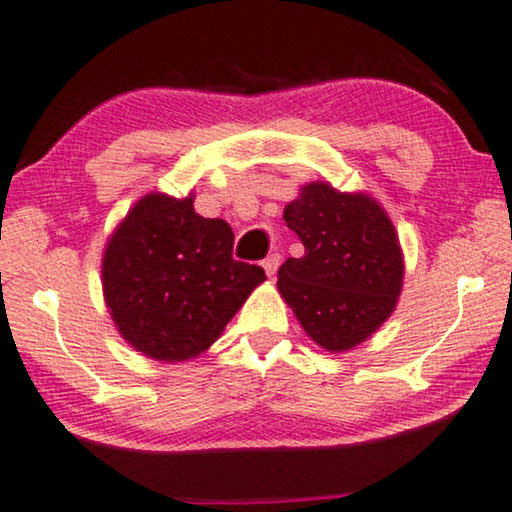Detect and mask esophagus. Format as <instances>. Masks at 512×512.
Wrapping results in <instances>:
<instances>
[{
	"instance_id": "34e87169",
	"label": "esophagus",
	"mask_w": 512,
	"mask_h": 512,
	"mask_svg": "<svg viewBox=\"0 0 512 512\" xmlns=\"http://www.w3.org/2000/svg\"><path fill=\"white\" fill-rule=\"evenodd\" d=\"M262 266H264V271H266V276H273V273L278 271V266H280V255H269L262 262Z\"/></svg>"
}]
</instances>
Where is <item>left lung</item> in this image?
<instances>
[{
  "mask_svg": "<svg viewBox=\"0 0 512 512\" xmlns=\"http://www.w3.org/2000/svg\"><path fill=\"white\" fill-rule=\"evenodd\" d=\"M304 257L278 269V290L320 348L364 343L390 318L403 285V255L392 220L369 194L308 183L285 206Z\"/></svg>",
  "mask_w": 512,
  "mask_h": 512,
  "instance_id": "1",
  "label": "left lung"
}]
</instances>
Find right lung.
I'll use <instances>...</instances> for the list:
<instances>
[{"instance_id": "1", "label": "right lung", "mask_w": 512, "mask_h": 512, "mask_svg": "<svg viewBox=\"0 0 512 512\" xmlns=\"http://www.w3.org/2000/svg\"><path fill=\"white\" fill-rule=\"evenodd\" d=\"M225 220L194 213L192 194H146L115 227L102 259V285L120 336L157 362H185L264 283V269L236 262Z\"/></svg>"}]
</instances>
